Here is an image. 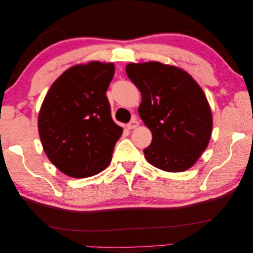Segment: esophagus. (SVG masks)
<instances>
[{"instance_id": "obj_1", "label": "esophagus", "mask_w": 253, "mask_h": 253, "mask_svg": "<svg viewBox=\"0 0 253 253\" xmlns=\"http://www.w3.org/2000/svg\"><path fill=\"white\" fill-rule=\"evenodd\" d=\"M139 126V122H138V120H136V119H132L131 120V121L129 122V123H127V129H135V127L136 126Z\"/></svg>"}]
</instances>
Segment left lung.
Masks as SVG:
<instances>
[{
    "mask_svg": "<svg viewBox=\"0 0 253 253\" xmlns=\"http://www.w3.org/2000/svg\"><path fill=\"white\" fill-rule=\"evenodd\" d=\"M126 75L141 92L139 115L152 141L146 159L165 171L187 170L205 150L213 118L204 92L194 78L158 61L129 64Z\"/></svg>",
    "mask_w": 253,
    "mask_h": 253,
    "instance_id": "obj_1",
    "label": "left lung"
}]
</instances>
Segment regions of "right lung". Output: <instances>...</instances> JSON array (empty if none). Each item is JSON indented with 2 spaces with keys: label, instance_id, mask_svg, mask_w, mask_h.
Here are the masks:
<instances>
[{
  "label": "right lung",
  "instance_id": "1",
  "mask_svg": "<svg viewBox=\"0 0 253 253\" xmlns=\"http://www.w3.org/2000/svg\"><path fill=\"white\" fill-rule=\"evenodd\" d=\"M113 76L112 63L77 65L58 77L45 95L39 135L49 160L65 175L86 178L111 163L123 132L111 117L106 96Z\"/></svg>",
  "mask_w": 253,
  "mask_h": 253
}]
</instances>
